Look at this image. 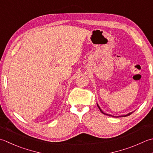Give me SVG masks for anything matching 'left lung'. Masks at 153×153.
<instances>
[{
    "mask_svg": "<svg viewBox=\"0 0 153 153\" xmlns=\"http://www.w3.org/2000/svg\"><path fill=\"white\" fill-rule=\"evenodd\" d=\"M97 107H98V108L100 109V111L102 113H103V114H105V115H109V116H111V117H127V116H128V115H130L131 113H132L133 112H131V113H128V114H127V115H121V116H113V115H109V114H106V113H105L101 109V108H100V107L98 105V104H97Z\"/></svg>",
    "mask_w": 153,
    "mask_h": 153,
    "instance_id": "obj_1",
    "label": "left lung"
}]
</instances>
